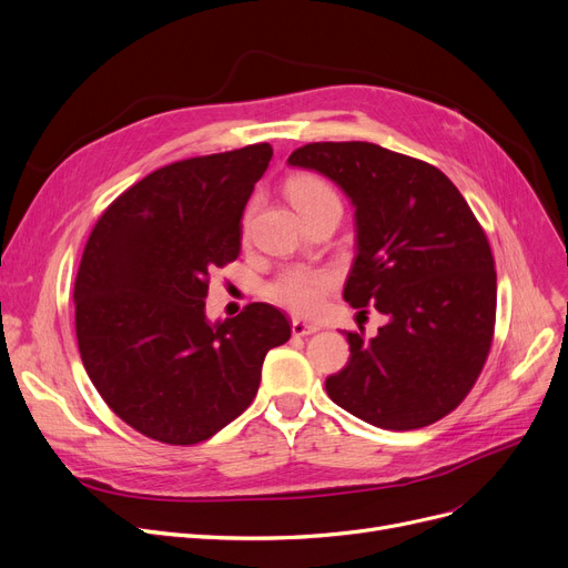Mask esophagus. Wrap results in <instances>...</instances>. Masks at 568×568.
Instances as JSON below:
<instances>
[{
    "label": "esophagus",
    "mask_w": 568,
    "mask_h": 568,
    "mask_svg": "<svg viewBox=\"0 0 568 568\" xmlns=\"http://www.w3.org/2000/svg\"><path fill=\"white\" fill-rule=\"evenodd\" d=\"M320 326L317 324H311V322H304L300 317L292 320V334L294 336H311V334H317Z\"/></svg>",
    "instance_id": "34e87169"
}]
</instances>
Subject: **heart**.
<instances>
[{"mask_svg": "<svg viewBox=\"0 0 568 568\" xmlns=\"http://www.w3.org/2000/svg\"><path fill=\"white\" fill-rule=\"evenodd\" d=\"M287 197L294 204L296 212L306 216L313 209L338 202L334 189L320 179L317 174H294L287 182ZM334 287V276L324 268L294 266L283 272L272 285H268V296L283 308L296 315H317L324 308L326 294Z\"/></svg>", "mask_w": 568, "mask_h": 568, "instance_id": "b5f03b06", "label": "heart"}]
</instances>
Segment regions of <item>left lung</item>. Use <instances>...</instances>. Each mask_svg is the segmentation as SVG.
I'll use <instances>...</instances> for the list:
<instances>
[{
    "label": "left lung",
    "instance_id": "left-lung-1",
    "mask_svg": "<svg viewBox=\"0 0 568 568\" xmlns=\"http://www.w3.org/2000/svg\"><path fill=\"white\" fill-rule=\"evenodd\" d=\"M287 163L352 200L356 257L343 296L389 317L375 338L347 332L349 362L326 377V394L384 430L439 422L493 345L497 274L484 227L442 170L373 142H311Z\"/></svg>",
    "mask_w": 568,
    "mask_h": 568
}]
</instances>
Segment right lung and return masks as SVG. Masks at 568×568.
Masks as SVG:
<instances>
[{
	"instance_id": "obj_1",
	"label": "right lung",
	"mask_w": 568,
	"mask_h": 568,
	"mask_svg": "<svg viewBox=\"0 0 568 568\" xmlns=\"http://www.w3.org/2000/svg\"><path fill=\"white\" fill-rule=\"evenodd\" d=\"M272 144L176 161L119 195L75 276V336L108 407L163 444L204 442L255 398L266 352L290 341L287 317L248 304L204 315L209 272L242 251L246 202Z\"/></svg>"
}]
</instances>
